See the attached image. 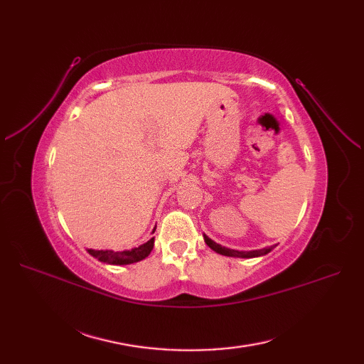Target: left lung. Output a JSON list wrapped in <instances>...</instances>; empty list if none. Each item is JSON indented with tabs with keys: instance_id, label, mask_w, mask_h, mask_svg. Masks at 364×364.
Returning a JSON list of instances; mask_svg holds the SVG:
<instances>
[{
	"instance_id": "1",
	"label": "left lung",
	"mask_w": 364,
	"mask_h": 364,
	"mask_svg": "<svg viewBox=\"0 0 364 364\" xmlns=\"http://www.w3.org/2000/svg\"><path fill=\"white\" fill-rule=\"evenodd\" d=\"M205 243L211 247L213 250H215L217 253H220V255H225V257H235V258H255V257H261V255H266V253H269L274 246H270V247H264V249H259V250H250V252H243V250H234V249H228V247H223L220 246L217 243H214V241L211 238H208L205 235Z\"/></svg>"
}]
</instances>
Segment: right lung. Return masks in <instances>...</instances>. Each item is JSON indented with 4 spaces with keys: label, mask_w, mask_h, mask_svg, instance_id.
<instances>
[{
    "label": "right lung",
    "mask_w": 364,
    "mask_h": 364,
    "mask_svg": "<svg viewBox=\"0 0 364 364\" xmlns=\"http://www.w3.org/2000/svg\"><path fill=\"white\" fill-rule=\"evenodd\" d=\"M153 232H155V230H153ZM153 246H155V238H150L147 243L141 245L139 247H135L132 250L114 252V250L87 249V252H90V255H92L98 261L107 262V264H115V266H123V264H132V262H138L141 259H144L146 257L150 255Z\"/></svg>",
    "instance_id": "obj_1"
}]
</instances>
